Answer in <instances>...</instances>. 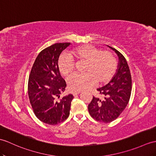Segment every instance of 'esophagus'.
<instances>
[{"label": "esophagus", "mask_w": 156, "mask_h": 156, "mask_svg": "<svg viewBox=\"0 0 156 156\" xmlns=\"http://www.w3.org/2000/svg\"><path fill=\"white\" fill-rule=\"evenodd\" d=\"M79 94H80V91H78V92H72V94H73V96H76L78 95Z\"/></svg>", "instance_id": "obj_1"}]
</instances>
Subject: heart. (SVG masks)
<instances>
[{
  "label": "heart",
  "mask_w": 156,
  "mask_h": 156,
  "mask_svg": "<svg viewBox=\"0 0 156 156\" xmlns=\"http://www.w3.org/2000/svg\"><path fill=\"white\" fill-rule=\"evenodd\" d=\"M69 54H62L58 61V68L62 76L67 77L74 69L75 62L86 61L84 74H74L68 78L67 84L70 91H82L110 82L116 72L118 62L113 54L90 45L78 46Z\"/></svg>",
  "instance_id": "heart-1"
}]
</instances>
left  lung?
<instances>
[{
    "mask_svg": "<svg viewBox=\"0 0 156 156\" xmlns=\"http://www.w3.org/2000/svg\"><path fill=\"white\" fill-rule=\"evenodd\" d=\"M108 46L118 56V69L108 84L97 89L101 97L93 96L88 105L90 115L104 123H110L118 118L127 106L132 91V76L127 61L116 49Z\"/></svg>",
    "mask_w": 156,
    "mask_h": 156,
    "instance_id": "left-lung-1",
    "label": "left lung"
}]
</instances>
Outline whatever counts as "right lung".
I'll list each match as a JSON object with an SVG mask.
<instances>
[{
	"instance_id": "add662e5",
	"label": "right lung",
	"mask_w": 156,
	"mask_h": 156,
	"mask_svg": "<svg viewBox=\"0 0 156 156\" xmlns=\"http://www.w3.org/2000/svg\"><path fill=\"white\" fill-rule=\"evenodd\" d=\"M70 44L56 43L39 53L32 67L28 83L29 100L34 113L41 122L56 125L69 116L73 96L59 99L66 87L58 68L60 54Z\"/></svg>"
}]
</instances>
